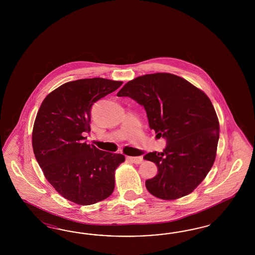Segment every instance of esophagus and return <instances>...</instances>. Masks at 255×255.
Instances as JSON below:
<instances>
[{"label": "esophagus", "instance_id": "1", "mask_svg": "<svg viewBox=\"0 0 255 255\" xmlns=\"http://www.w3.org/2000/svg\"><path fill=\"white\" fill-rule=\"evenodd\" d=\"M127 159L130 161V162H133L135 164H139L141 163L143 161V158L141 156H137V157H131V156H128Z\"/></svg>", "mask_w": 255, "mask_h": 255}]
</instances>
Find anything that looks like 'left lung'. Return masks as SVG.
Segmentation results:
<instances>
[{
  "instance_id": "1",
  "label": "left lung",
  "mask_w": 255,
  "mask_h": 255,
  "mask_svg": "<svg viewBox=\"0 0 255 255\" xmlns=\"http://www.w3.org/2000/svg\"><path fill=\"white\" fill-rule=\"evenodd\" d=\"M119 97H130L147 112L148 126L166 140L162 152H148L158 173L147 191L163 200L192 193L211 169L220 136L216 111L209 97L182 77L156 73L126 83Z\"/></svg>"
}]
</instances>
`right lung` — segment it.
I'll return each instance as SVG.
<instances>
[{"mask_svg": "<svg viewBox=\"0 0 255 255\" xmlns=\"http://www.w3.org/2000/svg\"><path fill=\"white\" fill-rule=\"evenodd\" d=\"M123 84L101 77L67 82L43 101L32 130V148L47 181L78 205L105 200L114 191L115 170L124 155L88 145L94 103Z\"/></svg>", "mask_w": 255, "mask_h": 255, "instance_id": "add662e5", "label": "right lung"}]
</instances>
